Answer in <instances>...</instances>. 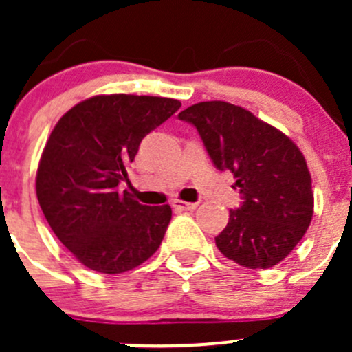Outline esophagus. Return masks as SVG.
I'll list each match as a JSON object with an SVG mask.
<instances>
[{
	"label": "esophagus",
	"mask_w": 352,
	"mask_h": 352,
	"mask_svg": "<svg viewBox=\"0 0 352 352\" xmlns=\"http://www.w3.org/2000/svg\"><path fill=\"white\" fill-rule=\"evenodd\" d=\"M173 208L177 211H192V209L197 208V202H186V201H173Z\"/></svg>",
	"instance_id": "1"
}]
</instances>
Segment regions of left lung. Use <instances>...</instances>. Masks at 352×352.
I'll return each mask as SVG.
<instances>
[{
    "mask_svg": "<svg viewBox=\"0 0 352 352\" xmlns=\"http://www.w3.org/2000/svg\"><path fill=\"white\" fill-rule=\"evenodd\" d=\"M197 129L218 170H230L242 206L216 236L225 257L248 269L279 264L314 216V192L300 148L271 124L228 102H199L179 113Z\"/></svg>",
    "mask_w": 352,
    "mask_h": 352,
    "instance_id": "1",
    "label": "left lung"
}]
</instances>
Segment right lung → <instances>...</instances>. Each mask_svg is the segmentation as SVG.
Segmentation results:
<instances>
[{
	"mask_svg": "<svg viewBox=\"0 0 352 352\" xmlns=\"http://www.w3.org/2000/svg\"><path fill=\"white\" fill-rule=\"evenodd\" d=\"M180 109L175 98L95 95L52 129L35 190L49 226L88 269L120 274L158 250L172 208L143 206L119 184L148 133Z\"/></svg>",
	"mask_w": 352,
	"mask_h": 352,
	"instance_id": "obj_1",
	"label": "right lung"
}]
</instances>
